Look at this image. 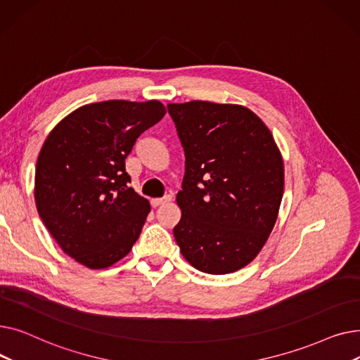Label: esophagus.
Instances as JSON below:
<instances>
[{
	"label": "esophagus",
	"instance_id": "1",
	"mask_svg": "<svg viewBox=\"0 0 360 360\" xmlns=\"http://www.w3.org/2000/svg\"><path fill=\"white\" fill-rule=\"evenodd\" d=\"M170 200H172V197H170V195H165L163 198H153V200H151V207H155V209H156V207H159L162 204H166Z\"/></svg>",
	"mask_w": 360,
	"mask_h": 360
}]
</instances>
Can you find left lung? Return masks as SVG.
<instances>
[{
	"label": "left lung",
	"instance_id": "8db88e82",
	"mask_svg": "<svg viewBox=\"0 0 360 360\" xmlns=\"http://www.w3.org/2000/svg\"><path fill=\"white\" fill-rule=\"evenodd\" d=\"M185 151L174 236L209 274L240 270L259 254L278 216L285 165L269 127L242 105L169 103Z\"/></svg>",
	"mask_w": 360,
	"mask_h": 360
}]
</instances>
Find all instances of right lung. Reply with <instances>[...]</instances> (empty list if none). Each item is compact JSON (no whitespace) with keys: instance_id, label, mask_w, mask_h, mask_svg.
<instances>
[{"instance_id":"add662e5","label":"right lung","mask_w":360,"mask_h":360,"mask_svg":"<svg viewBox=\"0 0 360 360\" xmlns=\"http://www.w3.org/2000/svg\"><path fill=\"white\" fill-rule=\"evenodd\" d=\"M166 113L159 101L84 105L61 120L37 156L34 202L61 250L87 269H108L139 239L150 202L128 182L125 159Z\"/></svg>"}]
</instances>
